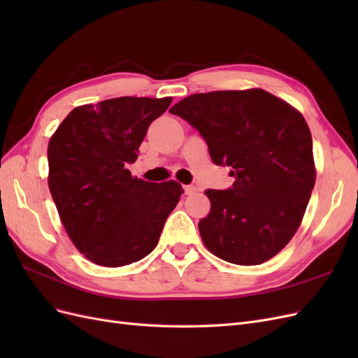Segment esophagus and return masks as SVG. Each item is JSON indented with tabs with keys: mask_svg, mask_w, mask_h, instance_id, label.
Returning a JSON list of instances; mask_svg holds the SVG:
<instances>
[{
	"mask_svg": "<svg viewBox=\"0 0 358 358\" xmlns=\"http://www.w3.org/2000/svg\"><path fill=\"white\" fill-rule=\"evenodd\" d=\"M183 189H185V194H188V196H191V194H196L197 192V188L194 185H185L183 187Z\"/></svg>",
	"mask_w": 358,
	"mask_h": 358,
	"instance_id": "34e87169",
	"label": "esophagus"
}]
</instances>
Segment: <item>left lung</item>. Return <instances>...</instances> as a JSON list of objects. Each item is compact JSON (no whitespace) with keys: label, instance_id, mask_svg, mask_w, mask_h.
<instances>
[{"label":"left lung","instance_id":"8db88e82","mask_svg":"<svg viewBox=\"0 0 358 358\" xmlns=\"http://www.w3.org/2000/svg\"><path fill=\"white\" fill-rule=\"evenodd\" d=\"M170 113L197 129L216 166L233 169L229 189L206 191V248L241 266L275 257L297 231L315 185L305 117L263 90L194 94Z\"/></svg>","mask_w":358,"mask_h":358}]
</instances>
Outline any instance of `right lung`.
Returning <instances> with one entry per match:
<instances>
[{
    "label": "right lung",
    "instance_id": "right-lung-1",
    "mask_svg": "<svg viewBox=\"0 0 358 358\" xmlns=\"http://www.w3.org/2000/svg\"><path fill=\"white\" fill-rule=\"evenodd\" d=\"M171 96H119L73 109L48 148L49 189L71 242L92 263L121 267L155 249L179 203L176 180L131 176L149 125Z\"/></svg>",
    "mask_w": 358,
    "mask_h": 358
}]
</instances>
